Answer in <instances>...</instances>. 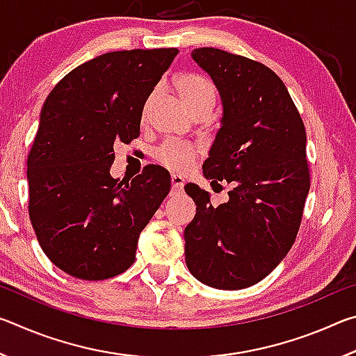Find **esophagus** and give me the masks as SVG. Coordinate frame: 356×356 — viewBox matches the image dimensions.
Segmentation results:
<instances>
[{
  "label": "esophagus",
  "instance_id": "esophagus-1",
  "mask_svg": "<svg viewBox=\"0 0 356 356\" xmlns=\"http://www.w3.org/2000/svg\"><path fill=\"white\" fill-rule=\"evenodd\" d=\"M184 185H185V180L180 176L172 174V176H171V188H172V191H180L184 188Z\"/></svg>",
  "mask_w": 356,
  "mask_h": 356
}]
</instances>
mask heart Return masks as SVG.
<instances>
[{
	"label": "heart",
	"mask_w": 356,
	"mask_h": 356,
	"mask_svg": "<svg viewBox=\"0 0 356 356\" xmlns=\"http://www.w3.org/2000/svg\"><path fill=\"white\" fill-rule=\"evenodd\" d=\"M176 89L191 113L200 110L212 111L216 99L213 83L200 74H182L176 78ZM149 102L144 106V114L147 113ZM155 160L165 168L176 172H185L197 159V149L190 143L165 141L155 149Z\"/></svg>",
	"instance_id": "heart-1"
}]
</instances>
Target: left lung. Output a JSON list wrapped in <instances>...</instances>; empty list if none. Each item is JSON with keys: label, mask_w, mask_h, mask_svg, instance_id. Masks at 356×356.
<instances>
[{"label": "left lung", "mask_w": 356, "mask_h": 356, "mask_svg": "<svg viewBox=\"0 0 356 356\" xmlns=\"http://www.w3.org/2000/svg\"><path fill=\"white\" fill-rule=\"evenodd\" d=\"M191 56L222 100L204 176L234 186L218 207L200 186H185L196 202L185 227V262L204 284L237 291L272 273L297 238L311 185L306 130L286 84L267 65L212 47Z\"/></svg>", "instance_id": "left-lung-1"}]
</instances>
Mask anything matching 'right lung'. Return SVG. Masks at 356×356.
<instances>
[{"mask_svg":"<svg viewBox=\"0 0 356 356\" xmlns=\"http://www.w3.org/2000/svg\"><path fill=\"white\" fill-rule=\"evenodd\" d=\"M177 48L122 50L78 65L42 108L28 155V212L47 257L100 281L135 262L138 237L171 190L165 168L113 179L114 144L140 136L143 108Z\"/></svg>","mask_w":356,"mask_h":356,"instance_id":"add662e5","label":"right lung"}]
</instances>
